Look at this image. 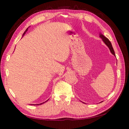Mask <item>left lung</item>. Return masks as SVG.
<instances>
[{"label":"left lung","instance_id":"1","mask_svg":"<svg viewBox=\"0 0 129 129\" xmlns=\"http://www.w3.org/2000/svg\"><path fill=\"white\" fill-rule=\"evenodd\" d=\"M99 36H100V38L102 39V41H103V42L105 44L107 45V46L108 47L109 49H110L111 53H112V54H113V55H114V56H115V52H114V49H113V48L112 47V44H111L110 41L109 40V39L108 38H106L105 36H104L103 35H102L101 33V32H100V33Z\"/></svg>","mask_w":129,"mask_h":129}]
</instances>
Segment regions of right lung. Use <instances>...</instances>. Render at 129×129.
I'll list each match as a JSON object with an SVG mask.
<instances>
[{
  "label": "right lung",
  "instance_id": "1",
  "mask_svg": "<svg viewBox=\"0 0 129 129\" xmlns=\"http://www.w3.org/2000/svg\"><path fill=\"white\" fill-rule=\"evenodd\" d=\"M29 27H28V28H29ZM28 28H27V29H26L25 30V31L24 32V33L23 34V36H24V34L26 33V32H27V30H28ZM48 100H47V101H48ZM47 101H45V102H43V103H41V104H32V105H41V104H44V102H46ZM32 105V104H31Z\"/></svg>",
  "mask_w": 129,
  "mask_h": 129
}]
</instances>
